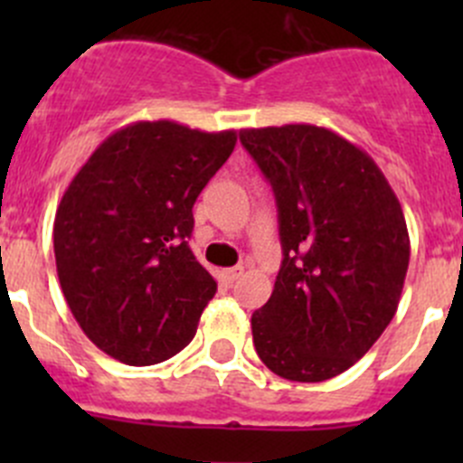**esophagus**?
Returning <instances> with one entry per match:
<instances>
[{
  "mask_svg": "<svg viewBox=\"0 0 463 463\" xmlns=\"http://www.w3.org/2000/svg\"><path fill=\"white\" fill-rule=\"evenodd\" d=\"M222 275H223V282H228V284L237 282V279H240L241 275H244V266H232V269L223 270Z\"/></svg>",
  "mask_w": 463,
  "mask_h": 463,
  "instance_id": "obj_1",
  "label": "esophagus"
}]
</instances>
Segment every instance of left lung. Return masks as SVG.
Segmentation results:
<instances>
[{
    "instance_id": "1",
    "label": "left lung",
    "mask_w": 463,
    "mask_h": 463,
    "mask_svg": "<svg viewBox=\"0 0 463 463\" xmlns=\"http://www.w3.org/2000/svg\"><path fill=\"white\" fill-rule=\"evenodd\" d=\"M278 203L282 266L250 318L273 374L320 383L361 361L394 318L410 261L403 210L374 158L316 125L241 129Z\"/></svg>"
}]
</instances>
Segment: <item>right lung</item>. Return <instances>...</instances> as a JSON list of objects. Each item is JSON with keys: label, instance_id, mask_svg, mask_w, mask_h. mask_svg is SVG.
Instances as JSON below:
<instances>
[{"label": "right lung", "instance_id": "1", "mask_svg": "<svg viewBox=\"0 0 463 463\" xmlns=\"http://www.w3.org/2000/svg\"><path fill=\"white\" fill-rule=\"evenodd\" d=\"M237 143L138 120L96 147L53 222L60 287L85 335L125 365H154L197 334L217 282L188 246L193 205Z\"/></svg>", "mask_w": 463, "mask_h": 463}]
</instances>
